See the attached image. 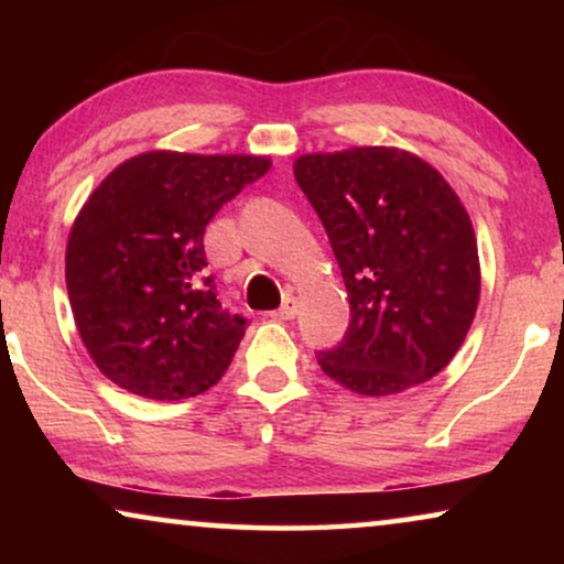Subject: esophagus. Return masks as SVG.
<instances>
[{"instance_id":"34e87169","label":"esophagus","mask_w":564,"mask_h":564,"mask_svg":"<svg viewBox=\"0 0 564 564\" xmlns=\"http://www.w3.org/2000/svg\"><path fill=\"white\" fill-rule=\"evenodd\" d=\"M276 321H292L297 315V303H295V297H288L282 303V307L276 313H272Z\"/></svg>"}]
</instances>
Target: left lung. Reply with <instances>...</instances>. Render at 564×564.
<instances>
[{"instance_id": "1", "label": "left lung", "mask_w": 564, "mask_h": 564, "mask_svg": "<svg viewBox=\"0 0 564 564\" xmlns=\"http://www.w3.org/2000/svg\"><path fill=\"white\" fill-rule=\"evenodd\" d=\"M295 180L326 228L351 323L318 354L357 395H398L454 359L480 303L473 220L429 161L398 145L303 153Z\"/></svg>"}]
</instances>
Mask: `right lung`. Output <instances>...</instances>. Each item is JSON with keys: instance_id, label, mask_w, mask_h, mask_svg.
<instances>
[{"instance_id": "right-lung-1", "label": "right lung", "mask_w": 564, "mask_h": 564, "mask_svg": "<svg viewBox=\"0 0 564 564\" xmlns=\"http://www.w3.org/2000/svg\"><path fill=\"white\" fill-rule=\"evenodd\" d=\"M269 166L253 153L145 151L91 192L68 234L66 290L107 380L141 398L184 400L226 375L246 321L220 311L203 236Z\"/></svg>"}]
</instances>
